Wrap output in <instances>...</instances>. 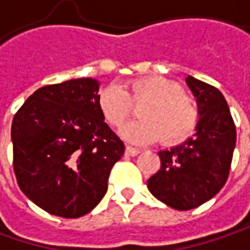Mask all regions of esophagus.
Segmentation results:
<instances>
[{"label":"esophagus","mask_w":250,"mask_h":250,"mask_svg":"<svg viewBox=\"0 0 250 250\" xmlns=\"http://www.w3.org/2000/svg\"><path fill=\"white\" fill-rule=\"evenodd\" d=\"M125 153H126L128 156H136V155L141 153V150L136 149V147H132V146H126V147H125Z\"/></svg>","instance_id":"esophagus-1"}]
</instances>
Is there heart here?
Instances as JSON below:
<instances>
[{"label":"heart","instance_id":"b5f03b06","mask_svg":"<svg viewBox=\"0 0 250 250\" xmlns=\"http://www.w3.org/2000/svg\"><path fill=\"white\" fill-rule=\"evenodd\" d=\"M141 119L121 129V136L132 144L153 142L160 136L163 144H177L188 138L198 122V108L193 97L180 84L166 77L149 76L128 82L124 90L109 84L98 95V106L111 126L118 128L131 117L132 104Z\"/></svg>","mask_w":250,"mask_h":250}]
</instances>
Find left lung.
Wrapping results in <instances>:
<instances>
[{"label":"left lung","mask_w":250,"mask_h":250,"mask_svg":"<svg viewBox=\"0 0 250 250\" xmlns=\"http://www.w3.org/2000/svg\"><path fill=\"white\" fill-rule=\"evenodd\" d=\"M186 83L197 100L195 133L160 150V170L147 180L149 191L159 201L179 211L200 207L224 187L236 144L235 124L222 93L191 76Z\"/></svg>","instance_id":"obj_1"}]
</instances>
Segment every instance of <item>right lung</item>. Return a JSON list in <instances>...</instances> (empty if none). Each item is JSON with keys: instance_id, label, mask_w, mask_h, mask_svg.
I'll use <instances>...</instances> for the list:
<instances>
[{"instance_id": "obj_1", "label": "right lung", "mask_w": 250, "mask_h": 250, "mask_svg": "<svg viewBox=\"0 0 250 250\" xmlns=\"http://www.w3.org/2000/svg\"><path fill=\"white\" fill-rule=\"evenodd\" d=\"M100 82L73 79L36 90L12 121L19 188L52 215L79 218L103 200L124 142L98 106Z\"/></svg>"}]
</instances>
